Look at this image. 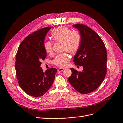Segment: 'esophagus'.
Returning <instances> with one entry per match:
<instances>
[{
    "instance_id": "esophagus-1",
    "label": "esophagus",
    "mask_w": 123,
    "mask_h": 123,
    "mask_svg": "<svg viewBox=\"0 0 123 123\" xmlns=\"http://www.w3.org/2000/svg\"><path fill=\"white\" fill-rule=\"evenodd\" d=\"M64 70V68H59V69H58V71H59V72H61V71H63Z\"/></svg>"
}]
</instances>
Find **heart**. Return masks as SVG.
I'll return each instance as SVG.
<instances>
[{"label":"heart","instance_id":"obj_1","mask_svg":"<svg viewBox=\"0 0 123 123\" xmlns=\"http://www.w3.org/2000/svg\"><path fill=\"white\" fill-rule=\"evenodd\" d=\"M51 38L54 42H62V49L63 51H67L74 54L78 51L81 45V36L77 31H71L66 26H59L51 33ZM53 43L51 41H46L44 43L45 52L50 54L53 51ZM69 59V56L66 53L58 55L53 61L55 65L64 67L66 66Z\"/></svg>","mask_w":123,"mask_h":123}]
</instances>
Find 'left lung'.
<instances>
[{
  "instance_id": "8db88e82",
  "label": "left lung",
  "mask_w": 123,
  "mask_h": 123,
  "mask_svg": "<svg viewBox=\"0 0 123 123\" xmlns=\"http://www.w3.org/2000/svg\"><path fill=\"white\" fill-rule=\"evenodd\" d=\"M73 26L79 30L81 38L73 62L83 66V70L78 72L71 68L72 74L68 81L78 92L87 94L98 88L106 75L107 52L103 40L91 28L83 24Z\"/></svg>"
}]
</instances>
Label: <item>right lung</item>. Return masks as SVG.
I'll list each match as a JSON object with an SVG mask.
<instances>
[{"label": "right lung", "instance_id": "obj_1", "mask_svg": "<svg viewBox=\"0 0 123 123\" xmlns=\"http://www.w3.org/2000/svg\"><path fill=\"white\" fill-rule=\"evenodd\" d=\"M51 26L40 29L27 36L20 44L15 58L16 75L20 87L28 94L39 97L45 94L54 82L57 69L44 73L40 67L47 53L44 48L45 36Z\"/></svg>", "mask_w": 123, "mask_h": 123}]
</instances>
